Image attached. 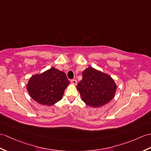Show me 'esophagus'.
Wrapping results in <instances>:
<instances>
[{
	"mask_svg": "<svg viewBox=\"0 0 151 151\" xmlns=\"http://www.w3.org/2000/svg\"><path fill=\"white\" fill-rule=\"evenodd\" d=\"M71 82L72 84H73V85H76V83H77V81H76V80H75V79L71 80Z\"/></svg>",
	"mask_w": 151,
	"mask_h": 151,
	"instance_id": "34e87169",
	"label": "esophagus"
}]
</instances>
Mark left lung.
Here are the masks:
<instances>
[{
    "mask_svg": "<svg viewBox=\"0 0 151 151\" xmlns=\"http://www.w3.org/2000/svg\"><path fill=\"white\" fill-rule=\"evenodd\" d=\"M87 106L100 107L113 99L117 86L110 75L89 67L82 72V80L76 87Z\"/></svg>",
    "mask_w": 151,
    "mask_h": 151,
    "instance_id": "left-lung-1",
    "label": "left lung"
}]
</instances>
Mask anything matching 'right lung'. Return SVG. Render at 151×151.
I'll return each mask as SVG.
<instances>
[{"label": "right lung", "instance_id": "obj_1", "mask_svg": "<svg viewBox=\"0 0 151 151\" xmlns=\"http://www.w3.org/2000/svg\"><path fill=\"white\" fill-rule=\"evenodd\" d=\"M70 83L65 73L55 68L29 78L27 90L38 104L50 106L62 99L65 89Z\"/></svg>", "mask_w": 151, "mask_h": 151}]
</instances>
